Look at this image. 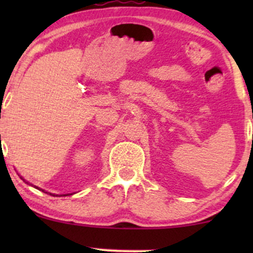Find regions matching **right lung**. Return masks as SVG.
<instances>
[{"mask_svg": "<svg viewBox=\"0 0 253 253\" xmlns=\"http://www.w3.org/2000/svg\"><path fill=\"white\" fill-rule=\"evenodd\" d=\"M51 195H52V194H51Z\"/></svg>", "mask_w": 253, "mask_h": 253, "instance_id": "right-lung-1", "label": "right lung"}]
</instances>
